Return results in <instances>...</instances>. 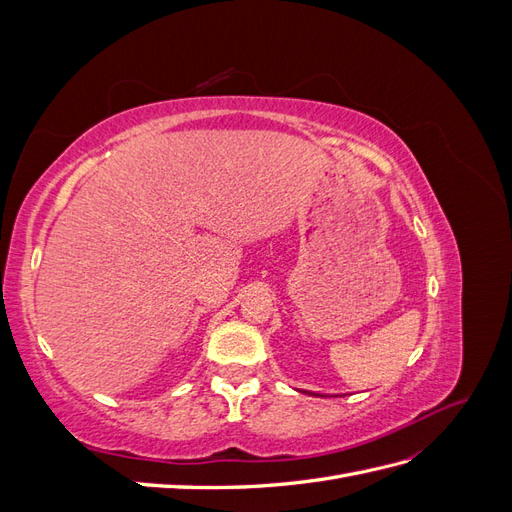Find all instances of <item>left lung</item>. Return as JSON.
Here are the masks:
<instances>
[{
	"mask_svg": "<svg viewBox=\"0 0 512 512\" xmlns=\"http://www.w3.org/2000/svg\"><path fill=\"white\" fill-rule=\"evenodd\" d=\"M309 395H316V393H309Z\"/></svg>",
	"mask_w": 512,
	"mask_h": 512,
	"instance_id": "8db88e82",
	"label": "left lung"
}]
</instances>
